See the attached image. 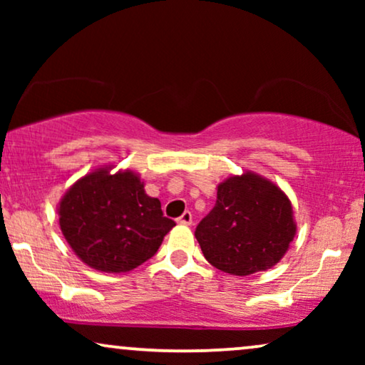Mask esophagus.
<instances>
[{"mask_svg": "<svg viewBox=\"0 0 365 365\" xmlns=\"http://www.w3.org/2000/svg\"><path fill=\"white\" fill-rule=\"evenodd\" d=\"M178 222L179 224H186V226H189V224H192V214L186 211L181 214V217H178Z\"/></svg>", "mask_w": 365, "mask_h": 365, "instance_id": "obj_1", "label": "esophagus"}]
</instances>
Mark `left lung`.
I'll return each mask as SVG.
<instances>
[{
    "mask_svg": "<svg viewBox=\"0 0 365 365\" xmlns=\"http://www.w3.org/2000/svg\"><path fill=\"white\" fill-rule=\"evenodd\" d=\"M294 234L286 194L252 173L219 184L216 204L194 231L207 262L232 276L271 269L286 254Z\"/></svg>",
    "mask_w": 365,
    "mask_h": 365,
    "instance_id": "8db88e82",
    "label": "left lung"
}]
</instances>
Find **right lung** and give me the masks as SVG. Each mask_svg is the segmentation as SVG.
<instances>
[{
  "label": "right lung",
  "mask_w": 365,
  "mask_h": 365,
  "mask_svg": "<svg viewBox=\"0 0 365 365\" xmlns=\"http://www.w3.org/2000/svg\"><path fill=\"white\" fill-rule=\"evenodd\" d=\"M58 212L73 251L104 272H128L141 266L176 226L131 171L109 174L99 169L88 174L64 194Z\"/></svg>",
  "instance_id": "add662e5"
}]
</instances>
